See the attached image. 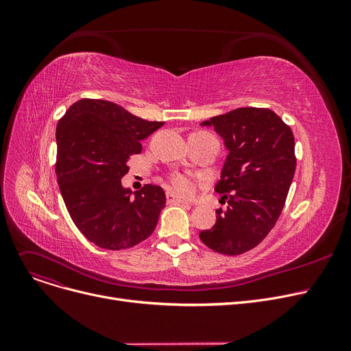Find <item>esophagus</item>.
<instances>
[{
  "instance_id": "obj_1",
  "label": "esophagus",
  "mask_w": 351,
  "mask_h": 351,
  "mask_svg": "<svg viewBox=\"0 0 351 351\" xmlns=\"http://www.w3.org/2000/svg\"><path fill=\"white\" fill-rule=\"evenodd\" d=\"M166 202H168V204H180V205H188V206H191V204H189L188 200H183V199L175 196V195L171 193V192L166 193Z\"/></svg>"
}]
</instances>
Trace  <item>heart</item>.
Masks as SVG:
<instances>
[{"label":"heart","mask_w":351,"mask_h":351,"mask_svg":"<svg viewBox=\"0 0 351 351\" xmlns=\"http://www.w3.org/2000/svg\"><path fill=\"white\" fill-rule=\"evenodd\" d=\"M171 183L172 188L182 196H191L195 192L193 182L189 176L183 175V173H175L171 176Z\"/></svg>","instance_id":"1"}]
</instances>
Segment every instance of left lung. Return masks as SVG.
Listing matches in <instances>:
<instances>
[{
  "mask_svg": "<svg viewBox=\"0 0 351 351\" xmlns=\"http://www.w3.org/2000/svg\"><path fill=\"white\" fill-rule=\"evenodd\" d=\"M229 151L215 191L228 209H217L213 228L199 233L212 250L237 256L262 243L274 228L296 171L294 136L269 108H237L210 118Z\"/></svg>",
  "mask_w": 351,
  "mask_h": 351,
  "instance_id": "1",
  "label": "left lung"
}]
</instances>
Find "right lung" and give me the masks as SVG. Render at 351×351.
Listing matches in <instances>:
<instances>
[{
    "label": "right lung",
    "instance_id": "add662e5",
    "mask_svg": "<svg viewBox=\"0 0 351 351\" xmlns=\"http://www.w3.org/2000/svg\"><path fill=\"white\" fill-rule=\"evenodd\" d=\"M163 122H151L118 104L84 98L57 125L55 173L72 222L94 245L108 250L132 247L156 228L166 196L160 186L123 189L128 159L141 154V141Z\"/></svg>",
    "mask_w": 351,
    "mask_h": 351
}]
</instances>
